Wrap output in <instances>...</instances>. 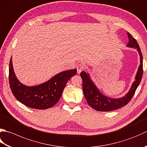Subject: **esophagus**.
I'll use <instances>...</instances> for the list:
<instances>
[{
	"mask_svg": "<svg viewBox=\"0 0 147 147\" xmlns=\"http://www.w3.org/2000/svg\"><path fill=\"white\" fill-rule=\"evenodd\" d=\"M84 69V65H83V64H78L77 65V72L78 73L80 74L81 72Z\"/></svg>",
	"mask_w": 147,
	"mask_h": 147,
	"instance_id": "34e87169",
	"label": "esophagus"
}]
</instances>
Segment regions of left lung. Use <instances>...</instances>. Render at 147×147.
I'll return each instance as SVG.
<instances>
[{
    "mask_svg": "<svg viewBox=\"0 0 147 147\" xmlns=\"http://www.w3.org/2000/svg\"><path fill=\"white\" fill-rule=\"evenodd\" d=\"M129 42L126 47L136 49L140 55V64L135 76L134 81L124 96L120 98H111L100 92L95 85L88 72L82 71L80 76L83 81V90L87 103L92 108L99 111H110L123 107L130 101L138 87L143 75V57L138 44L134 37L127 32Z\"/></svg>",
    "mask_w": 147,
    "mask_h": 147,
    "instance_id": "obj_1",
    "label": "left lung"
}]
</instances>
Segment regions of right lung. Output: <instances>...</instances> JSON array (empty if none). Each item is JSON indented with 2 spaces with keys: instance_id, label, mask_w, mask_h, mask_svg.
<instances>
[{
  "instance_id": "add662e5",
  "label": "right lung",
  "mask_w": 147,
  "mask_h": 147,
  "mask_svg": "<svg viewBox=\"0 0 147 147\" xmlns=\"http://www.w3.org/2000/svg\"><path fill=\"white\" fill-rule=\"evenodd\" d=\"M76 73V69L62 71L41 84L27 86L17 78L11 57L9 67V80L11 90L17 100L28 107L45 110L52 107L59 101L66 83Z\"/></svg>"
}]
</instances>
